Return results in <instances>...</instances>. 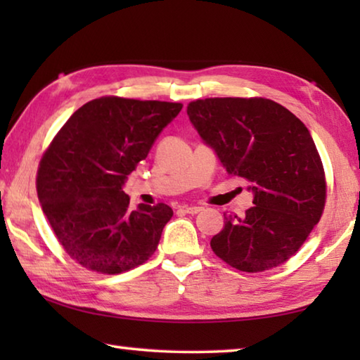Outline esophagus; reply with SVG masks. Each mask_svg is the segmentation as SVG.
<instances>
[{
    "label": "esophagus",
    "mask_w": 360,
    "mask_h": 360,
    "mask_svg": "<svg viewBox=\"0 0 360 360\" xmlns=\"http://www.w3.org/2000/svg\"><path fill=\"white\" fill-rule=\"evenodd\" d=\"M202 206H182V211L187 212V214H197V212L202 211Z\"/></svg>",
    "instance_id": "1"
}]
</instances>
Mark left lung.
Here are the masks:
<instances>
[{"mask_svg": "<svg viewBox=\"0 0 360 360\" xmlns=\"http://www.w3.org/2000/svg\"><path fill=\"white\" fill-rule=\"evenodd\" d=\"M198 135L231 176L251 182L254 206L245 217L224 214L211 249L246 273L283 265L311 233L324 212V167L303 122L279 103L205 98L187 105Z\"/></svg>", "mask_w": 360, "mask_h": 360, "instance_id": "left-lung-1", "label": "left lung"}]
</instances>
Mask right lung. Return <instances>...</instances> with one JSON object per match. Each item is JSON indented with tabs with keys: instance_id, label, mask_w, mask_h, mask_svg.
<instances>
[{
	"instance_id": "obj_1",
	"label": "right lung",
	"mask_w": 360,
	"mask_h": 360,
	"mask_svg": "<svg viewBox=\"0 0 360 360\" xmlns=\"http://www.w3.org/2000/svg\"><path fill=\"white\" fill-rule=\"evenodd\" d=\"M181 109V103L101 96L53 136L36 191L58 243L79 265L119 275L155 252L173 210L165 203L130 210L122 186Z\"/></svg>"
}]
</instances>
